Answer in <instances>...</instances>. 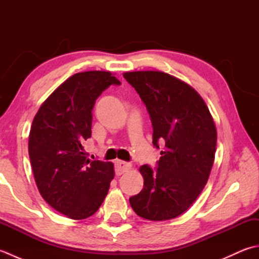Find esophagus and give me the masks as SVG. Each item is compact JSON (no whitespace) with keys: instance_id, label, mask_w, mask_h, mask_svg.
Returning <instances> with one entry per match:
<instances>
[{"instance_id":"esophagus-1","label":"esophagus","mask_w":259,"mask_h":259,"mask_svg":"<svg viewBox=\"0 0 259 259\" xmlns=\"http://www.w3.org/2000/svg\"><path fill=\"white\" fill-rule=\"evenodd\" d=\"M114 168H115V175H122L125 171H128V170L131 168V163L129 162H125V161H121V160H117L115 161L114 164Z\"/></svg>"}]
</instances>
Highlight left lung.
<instances>
[{"label":"left lung","instance_id":"obj_1","mask_svg":"<svg viewBox=\"0 0 259 259\" xmlns=\"http://www.w3.org/2000/svg\"><path fill=\"white\" fill-rule=\"evenodd\" d=\"M152 123V144L159 149L157 168L140 167L144 188L130 197L138 216L168 221L185 212L207 184L216 152L217 131L201 97L185 82L159 71L125 72Z\"/></svg>","mask_w":259,"mask_h":259}]
</instances>
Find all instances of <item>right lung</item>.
Instances as JSON below:
<instances>
[{
	"mask_svg": "<svg viewBox=\"0 0 259 259\" xmlns=\"http://www.w3.org/2000/svg\"><path fill=\"white\" fill-rule=\"evenodd\" d=\"M120 81L106 71L73 74L38 109L29 136L34 179L49 205L72 219L92 216L106 198L111 162L90 160L84 141L91 137L92 109L110 85Z\"/></svg>",
	"mask_w": 259,
	"mask_h": 259,
	"instance_id": "right-lung-1",
	"label": "right lung"
}]
</instances>
